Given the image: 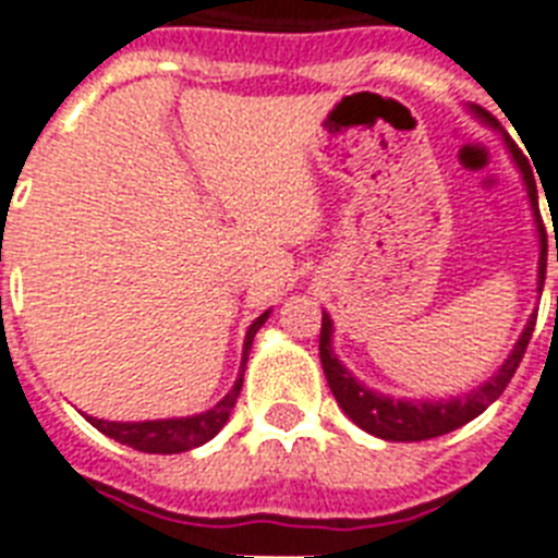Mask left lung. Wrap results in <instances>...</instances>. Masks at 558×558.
Masks as SVG:
<instances>
[{"label": "left lung", "instance_id": "left-lung-1", "mask_svg": "<svg viewBox=\"0 0 558 558\" xmlns=\"http://www.w3.org/2000/svg\"><path fill=\"white\" fill-rule=\"evenodd\" d=\"M481 121L486 124H495V118L481 107H472ZM507 147L512 153V161L519 165L521 177H524V185H527L530 205H533V217H536L538 236H542V257H538V292L545 287V269H547V240H545V222H542V214H538V193H536V179H533V170H530V161L524 159V153L512 144V138H507ZM558 260V248H556ZM533 327H536V315L530 318L521 339L515 341V348L507 356L498 373L489 376V381L477 385L475 390H469L463 397L451 399H434V402H411V399H390L379 390L365 388L362 381L341 365L336 353H332V322L330 315H322V339H318V350H322V365L324 376H327V385H330L332 397L339 402V408L344 414L365 428L373 437H381V440H397V442H416V440H432V437H440V434H449L460 425H466L469 420H475L477 414H484L486 408L493 405L495 399L501 397L504 388L510 385V379L519 371L521 359H524V350L530 344V336H533Z\"/></svg>", "mask_w": 558, "mask_h": 558}]
</instances>
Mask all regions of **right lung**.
Wrapping results in <instances>:
<instances>
[{
	"instance_id": "1",
	"label": "right lung",
	"mask_w": 558,
	"mask_h": 558,
	"mask_svg": "<svg viewBox=\"0 0 558 558\" xmlns=\"http://www.w3.org/2000/svg\"><path fill=\"white\" fill-rule=\"evenodd\" d=\"M269 318V310L248 327L243 344V365H240V379L234 381V388L228 390L226 397L219 399L217 405L205 411V414L179 416V420H147V423H109V420H98V416H86L98 432H104L112 440L124 442L130 449L147 451V454H179V451H191L202 442H208L210 437H217V432L228 423V414L234 408L240 388H243V371L248 362V350L263 324Z\"/></svg>"
}]
</instances>
